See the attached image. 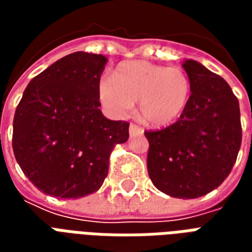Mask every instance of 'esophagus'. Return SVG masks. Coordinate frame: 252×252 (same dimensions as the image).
Instances as JSON below:
<instances>
[{"label": "esophagus", "mask_w": 252, "mask_h": 252, "mask_svg": "<svg viewBox=\"0 0 252 252\" xmlns=\"http://www.w3.org/2000/svg\"><path fill=\"white\" fill-rule=\"evenodd\" d=\"M129 135L131 136H136V135H143V129L136 124H131L129 126Z\"/></svg>", "instance_id": "obj_1"}]
</instances>
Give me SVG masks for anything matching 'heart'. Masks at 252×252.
Masks as SVG:
<instances>
[{
  "label": "heart",
  "mask_w": 252,
  "mask_h": 252,
  "mask_svg": "<svg viewBox=\"0 0 252 252\" xmlns=\"http://www.w3.org/2000/svg\"><path fill=\"white\" fill-rule=\"evenodd\" d=\"M190 97L191 82L182 68L146 61L121 63L113 79L102 77L98 82V98L108 113L126 117L139 101L140 117L155 128L174 124L185 113Z\"/></svg>",
  "instance_id": "b5f03b06"
}]
</instances>
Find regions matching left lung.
Segmentation results:
<instances>
[{
    "mask_svg": "<svg viewBox=\"0 0 252 252\" xmlns=\"http://www.w3.org/2000/svg\"><path fill=\"white\" fill-rule=\"evenodd\" d=\"M191 97L177 123L144 132L150 143L148 175L175 198H197L221 185L236 162L242 126L239 101L220 75L193 59L182 63Z\"/></svg>",
    "mask_w": 252,
    "mask_h": 252,
    "instance_id": "8db88e82",
    "label": "left lung"
}]
</instances>
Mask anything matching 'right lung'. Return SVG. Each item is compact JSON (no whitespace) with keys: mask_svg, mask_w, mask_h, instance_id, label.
Here are the masks:
<instances>
[{"mask_svg":"<svg viewBox=\"0 0 252 252\" xmlns=\"http://www.w3.org/2000/svg\"><path fill=\"white\" fill-rule=\"evenodd\" d=\"M108 59L78 51L36 75L13 120V153L37 189L79 198L101 188L115 144L129 137L126 121L99 110L98 82Z\"/></svg>","mask_w":252,"mask_h":252,"instance_id":"obj_1","label":"right lung"}]
</instances>
